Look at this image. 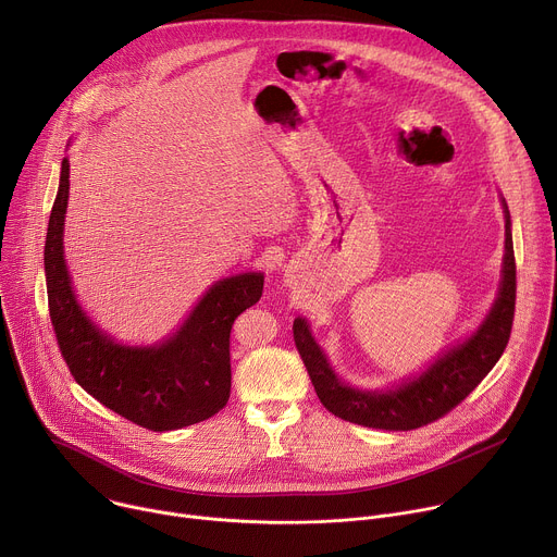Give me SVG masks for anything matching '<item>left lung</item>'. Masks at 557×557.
I'll use <instances>...</instances> for the list:
<instances>
[{
  "instance_id": "left-lung-1",
  "label": "left lung",
  "mask_w": 557,
  "mask_h": 557,
  "mask_svg": "<svg viewBox=\"0 0 557 557\" xmlns=\"http://www.w3.org/2000/svg\"><path fill=\"white\" fill-rule=\"evenodd\" d=\"M505 207V262L498 297L471 337L443 352L425 372L406 379L389 389H357L344 383L331 368L324 350L317 346L306 320L293 322V339L308 370L317 396L335 417L374 428L408 432L438 421L454 410L498 363L511 335L516 310V258L511 240V220Z\"/></svg>"
}]
</instances>
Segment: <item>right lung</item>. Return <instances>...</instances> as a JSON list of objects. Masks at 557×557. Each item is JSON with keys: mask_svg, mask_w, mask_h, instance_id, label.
<instances>
[{"mask_svg": "<svg viewBox=\"0 0 557 557\" xmlns=\"http://www.w3.org/2000/svg\"><path fill=\"white\" fill-rule=\"evenodd\" d=\"M67 189L70 161L63 158L44 267L50 322L74 381L112 412L151 432L181 430L218 414L231 392V326L260 301L264 275L220 280L172 337L153 346H123L90 320L72 293L63 260Z\"/></svg>", "mask_w": 557, "mask_h": 557, "instance_id": "right-lung-1", "label": "right lung"}]
</instances>
